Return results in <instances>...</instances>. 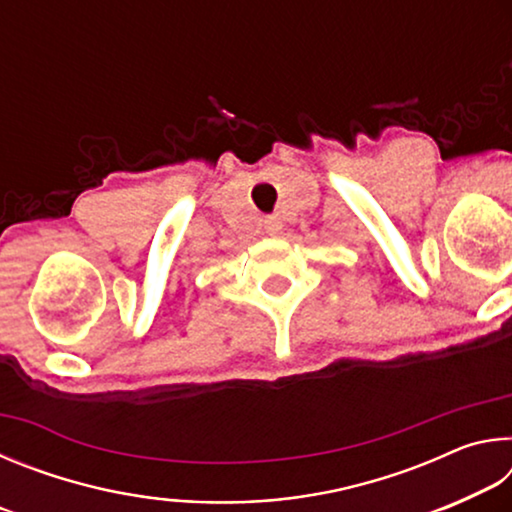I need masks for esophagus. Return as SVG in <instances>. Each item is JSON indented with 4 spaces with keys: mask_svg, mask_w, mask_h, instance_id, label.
Segmentation results:
<instances>
[{
    "mask_svg": "<svg viewBox=\"0 0 512 512\" xmlns=\"http://www.w3.org/2000/svg\"><path fill=\"white\" fill-rule=\"evenodd\" d=\"M284 228V221L280 214H273V216H266L264 219V230L268 232V235H280Z\"/></svg>",
    "mask_w": 512,
    "mask_h": 512,
    "instance_id": "34e87169",
    "label": "esophagus"
}]
</instances>
